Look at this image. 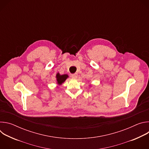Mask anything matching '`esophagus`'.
<instances>
[{
	"instance_id": "1",
	"label": "esophagus",
	"mask_w": 149,
	"mask_h": 149,
	"mask_svg": "<svg viewBox=\"0 0 149 149\" xmlns=\"http://www.w3.org/2000/svg\"><path fill=\"white\" fill-rule=\"evenodd\" d=\"M71 77H72V78L76 79V78L78 77V74H77V73H75V74H72V75H71Z\"/></svg>"
}]
</instances>
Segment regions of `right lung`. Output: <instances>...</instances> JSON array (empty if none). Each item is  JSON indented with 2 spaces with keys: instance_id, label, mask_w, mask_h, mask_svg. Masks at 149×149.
<instances>
[{
  "instance_id": "1",
  "label": "right lung",
  "mask_w": 149,
  "mask_h": 149,
  "mask_svg": "<svg viewBox=\"0 0 149 149\" xmlns=\"http://www.w3.org/2000/svg\"><path fill=\"white\" fill-rule=\"evenodd\" d=\"M68 78V75L67 74H63V75H60L59 73H57L56 75V81L57 84L59 85V86H61V85Z\"/></svg>"
}]
</instances>
